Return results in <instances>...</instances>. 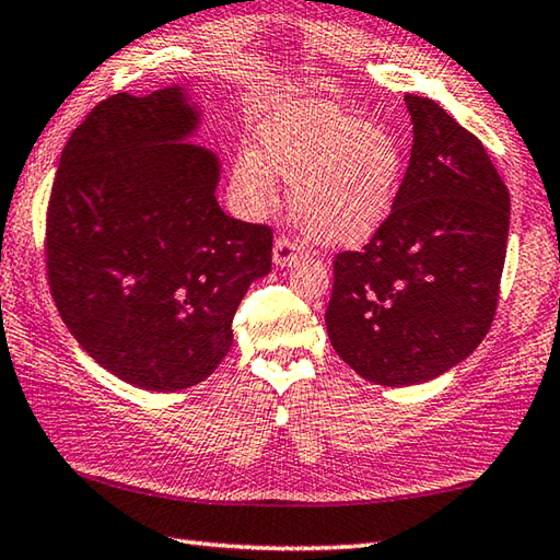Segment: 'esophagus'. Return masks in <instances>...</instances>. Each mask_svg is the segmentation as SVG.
<instances>
[{
  "label": "esophagus",
  "mask_w": 560,
  "mask_h": 560,
  "mask_svg": "<svg viewBox=\"0 0 560 560\" xmlns=\"http://www.w3.org/2000/svg\"><path fill=\"white\" fill-rule=\"evenodd\" d=\"M301 254H303V247L287 235H281L277 237V242H273V264H277V267H291Z\"/></svg>",
  "instance_id": "obj_1"
}]
</instances>
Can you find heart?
I'll use <instances>...</instances> for the list:
<instances>
[{"label":"heart","mask_w":560,"mask_h":560,"mask_svg":"<svg viewBox=\"0 0 560 560\" xmlns=\"http://www.w3.org/2000/svg\"><path fill=\"white\" fill-rule=\"evenodd\" d=\"M401 174V147L386 127L328 103H291L261 127L259 154L240 159L235 183L252 208H264L281 178L303 235L358 245L389 215Z\"/></svg>","instance_id":"heart-1"}]
</instances>
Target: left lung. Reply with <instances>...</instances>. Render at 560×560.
Returning a JSON list of instances; mask_svg holds the SVG:
<instances>
[{
    "label": "left lung",
    "mask_w": 560,
    "mask_h": 560,
    "mask_svg": "<svg viewBox=\"0 0 560 560\" xmlns=\"http://www.w3.org/2000/svg\"><path fill=\"white\" fill-rule=\"evenodd\" d=\"M404 100L409 168L368 245L335 254L325 311L335 352L384 386L435 380L482 342L510 232V190L482 141L433 100Z\"/></svg>",
    "instance_id": "left-lung-1"
}]
</instances>
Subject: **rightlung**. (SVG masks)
<instances>
[{
    "label": "right lung",
    "instance_id": "1",
    "mask_svg": "<svg viewBox=\"0 0 560 560\" xmlns=\"http://www.w3.org/2000/svg\"><path fill=\"white\" fill-rule=\"evenodd\" d=\"M198 119L178 85L103 100L70 135L46 212L60 318L100 368L149 392L210 377L271 269V228L225 215L218 159L186 144Z\"/></svg>",
    "mask_w": 560,
    "mask_h": 560
}]
</instances>
